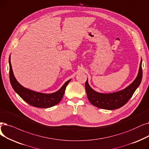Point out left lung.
<instances>
[{"label":"left lung","instance_id":"left-lung-1","mask_svg":"<svg viewBox=\"0 0 149 149\" xmlns=\"http://www.w3.org/2000/svg\"><path fill=\"white\" fill-rule=\"evenodd\" d=\"M143 77L142 59L138 74L135 80L125 89L118 92L104 94L96 92L89 85L88 79L85 83V89L89 101L94 106L102 109L113 110L124 106L132 97L133 93L139 86Z\"/></svg>","mask_w":149,"mask_h":149}]
</instances>
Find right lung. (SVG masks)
I'll list each match as a JSON object with an SVG mask.
<instances>
[{
  "instance_id": "1",
  "label": "right lung",
  "mask_w": 149,
  "mask_h": 149,
  "mask_svg": "<svg viewBox=\"0 0 149 149\" xmlns=\"http://www.w3.org/2000/svg\"><path fill=\"white\" fill-rule=\"evenodd\" d=\"M9 65L10 80L15 91L29 105L38 108H47L58 104L62 99L66 88L71 80L70 79L67 81L58 91L54 93L45 94L38 93L24 88L16 80L13 72L10 56L9 57Z\"/></svg>"
}]
</instances>
